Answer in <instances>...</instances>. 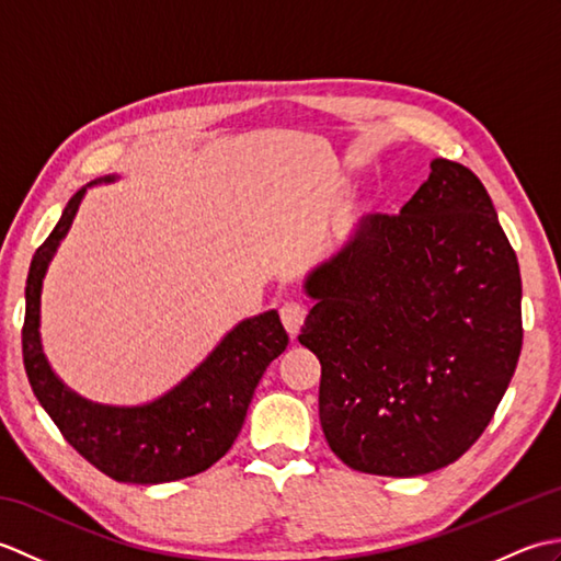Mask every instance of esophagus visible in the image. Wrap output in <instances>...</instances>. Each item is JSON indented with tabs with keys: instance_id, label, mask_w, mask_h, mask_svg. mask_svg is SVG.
I'll use <instances>...</instances> for the list:
<instances>
[{
	"instance_id": "esophagus-1",
	"label": "esophagus",
	"mask_w": 561,
	"mask_h": 561,
	"mask_svg": "<svg viewBox=\"0 0 561 561\" xmlns=\"http://www.w3.org/2000/svg\"><path fill=\"white\" fill-rule=\"evenodd\" d=\"M279 316H282V323H284V328H287L289 335L296 337L306 320V306L301 301H287V304H282Z\"/></svg>"
}]
</instances>
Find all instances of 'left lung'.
Here are the masks:
<instances>
[{
  "label": "left lung",
  "mask_w": 561,
  "mask_h": 561,
  "mask_svg": "<svg viewBox=\"0 0 561 561\" xmlns=\"http://www.w3.org/2000/svg\"><path fill=\"white\" fill-rule=\"evenodd\" d=\"M306 289L299 342L344 465L414 478L470 450L523 347L518 257L478 175L434 159L408 205L368 214Z\"/></svg>",
  "instance_id": "obj_1"
}]
</instances>
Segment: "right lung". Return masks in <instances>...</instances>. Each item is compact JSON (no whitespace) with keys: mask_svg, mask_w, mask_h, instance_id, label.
Listing matches in <instances>:
<instances>
[{"mask_svg":"<svg viewBox=\"0 0 561 561\" xmlns=\"http://www.w3.org/2000/svg\"><path fill=\"white\" fill-rule=\"evenodd\" d=\"M81 197L83 190L67 202L53 233L31 260L21 328L28 383L67 444L108 478L133 484L193 478L233 446L262 374L287 350L289 335L279 316L270 311L229 332L193 376L157 402L105 408L81 400L50 371L38 337L43 274Z\"/></svg>","mask_w":561,"mask_h":561,"instance_id":"right-lung-1","label":"right lung"}]
</instances>
